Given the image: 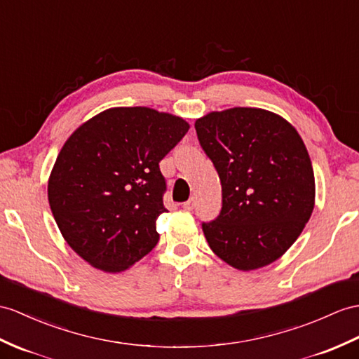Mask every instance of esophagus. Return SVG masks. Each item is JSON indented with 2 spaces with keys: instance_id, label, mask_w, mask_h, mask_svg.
Masks as SVG:
<instances>
[{
  "instance_id": "34e87169",
  "label": "esophagus",
  "mask_w": 359,
  "mask_h": 359,
  "mask_svg": "<svg viewBox=\"0 0 359 359\" xmlns=\"http://www.w3.org/2000/svg\"><path fill=\"white\" fill-rule=\"evenodd\" d=\"M182 208L189 210V212H190V210H194L195 208V198H190L189 201H186V203L182 204Z\"/></svg>"
}]
</instances>
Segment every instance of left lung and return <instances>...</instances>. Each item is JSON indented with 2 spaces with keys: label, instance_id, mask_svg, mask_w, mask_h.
Segmentation results:
<instances>
[{
  "label": "left lung",
  "instance_id": "obj_1",
  "mask_svg": "<svg viewBox=\"0 0 359 359\" xmlns=\"http://www.w3.org/2000/svg\"><path fill=\"white\" fill-rule=\"evenodd\" d=\"M222 184V210L203 231L225 264L252 271L291 248L316 205V178L297 129L262 108L212 111L195 121Z\"/></svg>",
  "mask_w": 359,
  "mask_h": 359
}]
</instances>
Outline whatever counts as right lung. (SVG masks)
Listing matches in <instances>:
<instances>
[{"label":"right lung","mask_w":359,"mask_h":359,"mask_svg":"<svg viewBox=\"0 0 359 359\" xmlns=\"http://www.w3.org/2000/svg\"><path fill=\"white\" fill-rule=\"evenodd\" d=\"M190 125L147 107H116L67 138L48 178V204L65 242L103 273L126 271L160 239L165 181L160 161Z\"/></svg>","instance_id":"obj_1"}]
</instances>
